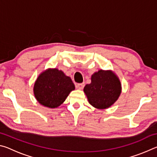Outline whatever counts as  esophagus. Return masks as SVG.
<instances>
[{"mask_svg":"<svg viewBox=\"0 0 157 157\" xmlns=\"http://www.w3.org/2000/svg\"><path fill=\"white\" fill-rule=\"evenodd\" d=\"M77 87H78L79 89H82L84 87V83L78 84H77Z\"/></svg>","mask_w":157,"mask_h":157,"instance_id":"34e87169","label":"esophagus"}]
</instances>
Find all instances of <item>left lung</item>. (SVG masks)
Wrapping results in <instances>:
<instances>
[{
  "instance_id": "8db88e82",
  "label": "left lung",
  "mask_w": 157,
  "mask_h": 157,
  "mask_svg": "<svg viewBox=\"0 0 157 157\" xmlns=\"http://www.w3.org/2000/svg\"><path fill=\"white\" fill-rule=\"evenodd\" d=\"M90 104L97 109L109 107L121 93V84L115 74L110 71L100 70L91 76V83L84 88Z\"/></svg>"
}]
</instances>
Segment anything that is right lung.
I'll list each match as a JSON object with an SVG mask.
<instances>
[{
    "instance_id": "right-lung-1",
    "label": "right lung",
    "mask_w": 157,
    "mask_h": 157,
    "mask_svg": "<svg viewBox=\"0 0 157 157\" xmlns=\"http://www.w3.org/2000/svg\"><path fill=\"white\" fill-rule=\"evenodd\" d=\"M75 89L71 79L57 68L48 69L38 77L34 86L37 101L45 107L55 108L64 102Z\"/></svg>"
}]
</instances>
